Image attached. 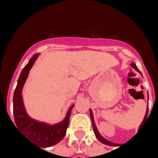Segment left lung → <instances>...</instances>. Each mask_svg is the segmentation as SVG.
<instances>
[{
	"label": "left lung",
	"instance_id": "left-lung-1",
	"mask_svg": "<svg viewBox=\"0 0 158 158\" xmlns=\"http://www.w3.org/2000/svg\"><path fill=\"white\" fill-rule=\"evenodd\" d=\"M131 67H133L134 69H135L137 72H139L140 74H141V73H140V71H139V69H138V68L136 67V65L135 64V63H131ZM147 115H148V106H147V109H146V115H145V118H144V119H143V122H144V120L147 118ZM90 118H91V121H92V126H93V130H94V133H95V135H96V138H97V139L98 140H100L101 142L103 143V144H105V145H107V146H115L116 144L115 143H113L111 142V141H109V140H107V139H106L103 136L101 135V134L99 133V131H98V129H97V128H96V123H95V121H94V117H93V113L92 111L90 110ZM142 122V123H143ZM142 124V123H141ZM141 124H140V126H141ZM139 126V127H140Z\"/></svg>",
	"mask_w": 158,
	"mask_h": 158
}]
</instances>
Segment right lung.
<instances>
[{
	"label": "right lung",
	"mask_w": 158,
	"mask_h": 158,
	"mask_svg": "<svg viewBox=\"0 0 158 158\" xmlns=\"http://www.w3.org/2000/svg\"><path fill=\"white\" fill-rule=\"evenodd\" d=\"M38 56L39 54H35L33 56L32 58L29 60L28 64L23 68L20 73L13 95V115L16 125L19 130L23 135H25L30 141L37 144L41 148H45L57 144L64 137L69 127V117L73 105L69 109L64 120L53 125L39 122L31 118L27 114L23 102L22 90L26 79L29 76V71Z\"/></svg>",
	"instance_id": "1"
}]
</instances>
